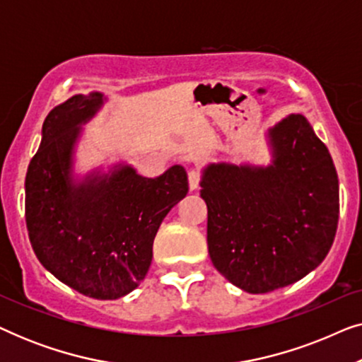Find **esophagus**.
<instances>
[{"mask_svg":"<svg viewBox=\"0 0 362 362\" xmlns=\"http://www.w3.org/2000/svg\"><path fill=\"white\" fill-rule=\"evenodd\" d=\"M187 180H189V189H191V191L199 189V185H201V175H199V171L191 170L189 175H187Z\"/></svg>","mask_w":362,"mask_h":362,"instance_id":"34e87169","label":"esophagus"}]
</instances>
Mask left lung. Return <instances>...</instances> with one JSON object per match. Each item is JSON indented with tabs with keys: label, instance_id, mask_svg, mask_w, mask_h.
Listing matches in <instances>:
<instances>
[{
	"label": "left lung",
	"instance_id": "8db88e82",
	"mask_svg": "<svg viewBox=\"0 0 362 362\" xmlns=\"http://www.w3.org/2000/svg\"><path fill=\"white\" fill-rule=\"evenodd\" d=\"M269 165L202 168L207 249L217 272L247 293H267L313 272L333 245L339 185L325 143L300 113L265 132Z\"/></svg>",
	"mask_w": 362,
	"mask_h": 362
}]
</instances>
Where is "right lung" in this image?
Masks as SVG:
<instances>
[{"mask_svg": "<svg viewBox=\"0 0 362 362\" xmlns=\"http://www.w3.org/2000/svg\"><path fill=\"white\" fill-rule=\"evenodd\" d=\"M107 102L90 92L54 107L24 185L34 254L57 280L97 300L122 298L140 285L163 219L189 189L181 165L158 177L127 161L76 173L82 127Z\"/></svg>", "mask_w": 362, "mask_h": 362, "instance_id": "right-lung-1", "label": "right lung"}]
</instances>
